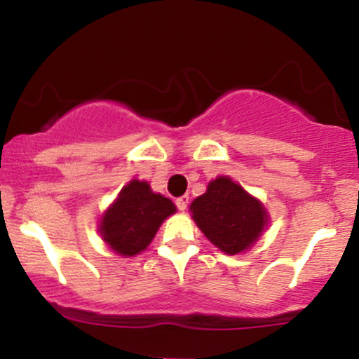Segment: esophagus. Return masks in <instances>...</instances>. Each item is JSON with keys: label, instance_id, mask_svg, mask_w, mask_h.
<instances>
[{"label": "esophagus", "instance_id": "obj_1", "mask_svg": "<svg viewBox=\"0 0 359 359\" xmlns=\"http://www.w3.org/2000/svg\"><path fill=\"white\" fill-rule=\"evenodd\" d=\"M175 205L179 211H185L189 205V196H182V197H179V199H175Z\"/></svg>", "mask_w": 359, "mask_h": 359}]
</instances>
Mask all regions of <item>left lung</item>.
<instances>
[{"label":"left lung","mask_w":359,"mask_h":359,"mask_svg":"<svg viewBox=\"0 0 359 359\" xmlns=\"http://www.w3.org/2000/svg\"><path fill=\"white\" fill-rule=\"evenodd\" d=\"M192 219L212 245L226 255L248 250L269 222L263 204L229 177H217L192 201Z\"/></svg>","instance_id":"8db88e82"}]
</instances>
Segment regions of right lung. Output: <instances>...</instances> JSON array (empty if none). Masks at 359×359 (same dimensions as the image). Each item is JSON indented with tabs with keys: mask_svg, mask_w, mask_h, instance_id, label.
I'll return each mask as SVG.
<instances>
[{
	"mask_svg": "<svg viewBox=\"0 0 359 359\" xmlns=\"http://www.w3.org/2000/svg\"><path fill=\"white\" fill-rule=\"evenodd\" d=\"M177 211L175 204L155 194L145 180H131L102 214L100 233L121 257H135L150 245L160 224Z\"/></svg>",
	"mask_w": 359,
	"mask_h": 359,
	"instance_id": "1",
	"label": "right lung"
}]
</instances>
